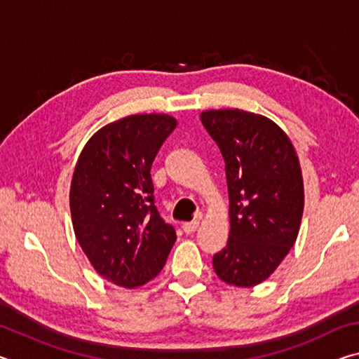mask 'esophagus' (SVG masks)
Returning a JSON list of instances; mask_svg holds the SVG:
<instances>
[{"label": "esophagus", "instance_id": "esophagus-1", "mask_svg": "<svg viewBox=\"0 0 359 359\" xmlns=\"http://www.w3.org/2000/svg\"><path fill=\"white\" fill-rule=\"evenodd\" d=\"M184 231L187 234H193L194 231H196L198 228H199V220H193V222H187V223H184Z\"/></svg>", "mask_w": 359, "mask_h": 359}]
</instances>
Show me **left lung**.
Listing matches in <instances>:
<instances>
[{"label": "left lung", "instance_id": "left-lung-1", "mask_svg": "<svg viewBox=\"0 0 359 359\" xmlns=\"http://www.w3.org/2000/svg\"><path fill=\"white\" fill-rule=\"evenodd\" d=\"M201 121L220 147L229 196V238L212 259L215 274L234 287H255L271 277L299 233V158L287 133L264 115L212 109Z\"/></svg>", "mask_w": 359, "mask_h": 359}]
</instances>
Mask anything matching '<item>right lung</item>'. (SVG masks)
I'll return each instance as SVG.
<instances>
[{"label": "right lung", "mask_w": 359, "mask_h": 359, "mask_svg": "<svg viewBox=\"0 0 359 359\" xmlns=\"http://www.w3.org/2000/svg\"><path fill=\"white\" fill-rule=\"evenodd\" d=\"M177 126L168 114H136L102 126L88 139L71 180L69 208L79 245L95 271L123 288L155 278L175 229L154 201L150 168Z\"/></svg>", "instance_id": "right-lung-1"}]
</instances>
